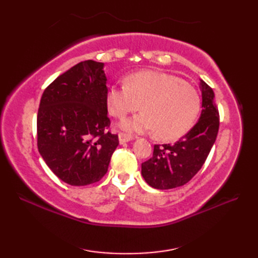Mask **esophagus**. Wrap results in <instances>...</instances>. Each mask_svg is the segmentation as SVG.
<instances>
[{"label": "esophagus", "mask_w": 258, "mask_h": 258, "mask_svg": "<svg viewBox=\"0 0 258 258\" xmlns=\"http://www.w3.org/2000/svg\"><path fill=\"white\" fill-rule=\"evenodd\" d=\"M118 140H119L120 144H124V143H126V142L132 141L133 136L130 135V134H126V133H119L118 134Z\"/></svg>", "instance_id": "esophagus-1"}]
</instances>
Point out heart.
<instances>
[{
  "instance_id": "obj_1",
  "label": "heart",
  "mask_w": 258,
  "mask_h": 258,
  "mask_svg": "<svg viewBox=\"0 0 258 258\" xmlns=\"http://www.w3.org/2000/svg\"><path fill=\"white\" fill-rule=\"evenodd\" d=\"M109 112L116 117L141 108L143 112L122 122L128 132H155L158 139L182 138L193 126L201 109V97L193 86L177 76L158 71L131 74L125 85L108 89Z\"/></svg>"
}]
</instances>
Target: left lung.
I'll return each mask as SVG.
<instances>
[{"instance_id": "8db88e82", "label": "left lung", "mask_w": 258, "mask_h": 258, "mask_svg": "<svg viewBox=\"0 0 258 258\" xmlns=\"http://www.w3.org/2000/svg\"><path fill=\"white\" fill-rule=\"evenodd\" d=\"M202 113L189 132L176 143L154 145L153 156L142 164V176L157 189H169L186 184L200 171L215 143L220 115L214 92L200 81Z\"/></svg>"}]
</instances>
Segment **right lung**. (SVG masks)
Returning a JSON list of instances; mask_svg holds the SVG:
<instances>
[{
  "label": "right lung",
  "mask_w": 258,
  "mask_h": 258,
  "mask_svg": "<svg viewBox=\"0 0 258 258\" xmlns=\"http://www.w3.org/2000/svg\"><path fill=\"white\" fill-rule=\"evenodd\" d=\"M104 63L81 62L59 75L41 97L37 147L51 171L63 182L85 186L106 174L118 145L106 131L107 87Z\"/></svg>",
  "instance_id": "add662e5"
}]
</instances>
